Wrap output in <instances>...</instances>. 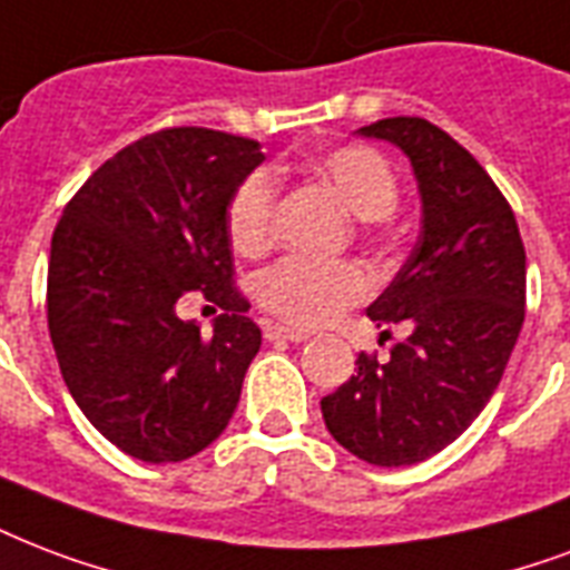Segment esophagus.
Here are the masks:
<instances>
[{
	"instance_id": "34e87169",
	"label": "esophagus",
	"mask_w": 570,
	"mask_h": 570,
	"mask_svg": "<svg viewBox=\"0 0 570 570\" xmlns=\"http://www.w3.org/2000/svg\"><path fill=\"white\" fill-rule=\"evenodd\" d=\"M266 337L268 341H293V343L307 341V334L298 332V328H289V325H266Z\"/></svg>"
}]
</instances>
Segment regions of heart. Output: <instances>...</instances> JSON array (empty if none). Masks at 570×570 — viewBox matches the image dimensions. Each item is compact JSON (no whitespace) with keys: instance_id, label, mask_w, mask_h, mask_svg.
Instances as JSON below:
<instances>
[{"instance_id":"b5f03b06","label":"heart","mask_w":570,"mask_h":570,"mask_svg":"<svg viewBox=\"0 0 570 570\" xmlns=\"http://www.w3.org/2000/svg\"><path fill=\"white\" fill-rule=\"evenodd\" d=\"M314 173L334 197L364 224H380L397 206V173L371 146H337L314 158ZM277 188L266 169L238 181L227 203V233L238 254H263L275 238ZM371 293V277L355 263H316L284 256L254 281L256 302L268 314L298 328H314L358 304Z\"/></svg>"}]
</instances>
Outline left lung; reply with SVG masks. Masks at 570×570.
I'll list each match as a JSON object with an SVG mask.
<instances>
[{
    "instance_id": "8db88e82",
    "label": "left lung",
    "mask_w": 570,
    "mask_h": 570,
    "mask_svg": "<svg viewBox=\"0 0 570 570\" xmlns=\"http://www.w3.org/2000/svg\"><path fill=\"white\" fill-rule=\"evenodd\" d=\"M410 158L421 233L389 289L367 307L385 328L406 323L389 362L358 355V373L323 397L325 428L373 466H412L458 440L493 397L527 307V250L514 212L458 140L428 119L358 128Z\"/></svg>"
}]
</instances>
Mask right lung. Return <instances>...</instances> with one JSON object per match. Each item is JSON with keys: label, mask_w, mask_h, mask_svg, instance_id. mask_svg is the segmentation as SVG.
Segmentation results:
<instances>
[{"label": "right lung", "mask_w": 570, "mask_h": 570, "mask_svg": "<svg viewBox=\"0 0 570 570\" xmlns=\"http://www.w3.org/2000/svg\"><path fill=\"white\" fill-rule=\"evenodd\" d=\"M259 142L167 128L104 160L65 206L47 268V325L71 397L101 436L179 463L224 433L263 334L233 284L227 203ZM203 292L212 338L175 304Z\"/></svg>", "instance_id": "right-lung-1"}]
</instances>
